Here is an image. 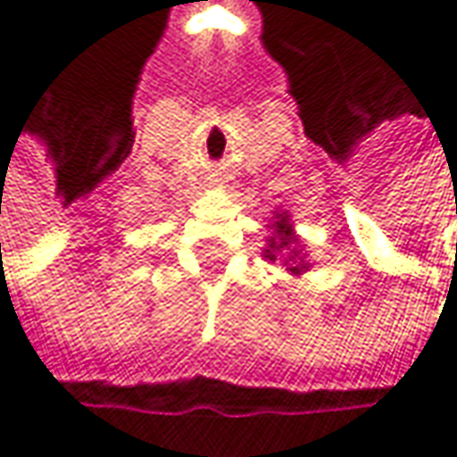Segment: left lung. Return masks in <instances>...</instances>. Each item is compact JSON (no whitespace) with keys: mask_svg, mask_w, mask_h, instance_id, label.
<instances>
[{"mask_svg":"<svg viewBox=\"0 0 457 457\" xmlns=\"http://www.w3.org/2000/svg\"><path fill=\"white\" fill-rule=\"evenodd\" d=\"M272 220H275L272 222V235L267 237L264 256L270 262H275L280 256V259H286V264H291L288 270L294 275H302L307 270V264H304V256H302V248H299V237L294 235V228L288 222V214L283 212V214H275Z\"/></svg>","mask_w":457,"mask_h":457,"instance_id":"1","label":"left lung"}]
</instances>
